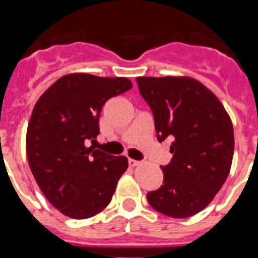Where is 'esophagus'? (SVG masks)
Returning a JSON list of instances; mask_svg holds the SVG:
<instances>
[{"label": "esophagus", "instance_id": "1", "mask_svg": "<svg viewBox=\"0 0 258 258\" xmlns=\"http://www.w3.org/2000/svg\"><path fill=\"white\" fill-rule=\"evenodd\" d=\"M129 165H131V166L140 165V161H138V160H134V159H129Z\"/></svg>", "mask_w": 258, "mask_h": 258}]
</instances>
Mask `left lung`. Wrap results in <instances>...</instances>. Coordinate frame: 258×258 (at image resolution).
<instances>
[{
  "label": "left lung",
  "instance_id": "1",
  "mask_svg": "<svg viewBox=\"0 0 258 258\" xmlns=\"http://www.w3.org/2000/svg\"><path fill=\"white\" fill-rule=\"evenodd\" d=\"M152 109L159 142L170 140L172 160L161 166L164 183L147 194L155 211L173 218L199 213L230 173L234 129L216 95L188 76L137 77Z\"/></svg>",
  "mask_w": 258,
  "mask_h": 258
}]
</instances>
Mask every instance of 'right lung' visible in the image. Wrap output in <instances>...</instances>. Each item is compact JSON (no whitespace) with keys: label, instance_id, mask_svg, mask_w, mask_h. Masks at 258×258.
<instances>
[{"label":"right lung","instance_id":"obj_1","mask_svg":"<svg viewBox=\"0 0 258 258\" xmlns=\"http://www.w3.org/2000/svg\"><path fill=\"white\" fill-rule=\"evenodd\" d=\"M132 86L126 77L68 74L33 107L26 138L29 168L45 198L67 217L84 220L103 211L126 172V157L88 145L99 134L104 103Z\"/></svg>","mask_w":258,"mask_h":258}]
</instances>
